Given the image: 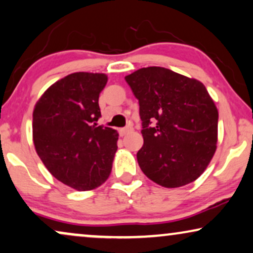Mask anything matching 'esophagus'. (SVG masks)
<instances>
[{
  "instance_id": "obj_1",
  "label": "esophagus",
  "mask_w": 253,
  "mask_h": 253,
  "mask_svg": "<svg viewBox=\"0 0 253 253\" xmlns=\"http://www.w3.org/2000/svg\"><path fill=\"white\" fill-rule=\"evenodd\" d=\"M131 131H132V127H130V126H127V127H123V129H121V130H120V134H121V136H126V133L131 132Z\"/></svg>"
}]
</instances>
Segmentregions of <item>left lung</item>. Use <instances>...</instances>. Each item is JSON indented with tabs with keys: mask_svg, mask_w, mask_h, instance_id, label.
<instances>
[{
	"mask_svg": "<svg viewBox=\"0 0 253 253\" xmlns=\"http://www.w3.org/2000/svg\"><path fill=\"white\" fill-rule=\"evenodd\" d=\"M139 101V167L151 181L179 188L205 171L216 151L219 113L205 85L161 67L126 76ZM154 122L156 126L150 127Z\"/></svg>",
	"mask_w": 253,
	"mask_h": 253,
	"instance_id": "left-lung-1",
	"label": "left lung"
}]
</instances>
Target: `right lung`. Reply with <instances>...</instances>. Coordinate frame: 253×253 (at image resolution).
Segmentation results:
<instances>
[{
	"mask_svg": "<svg viewBox=\"0 0 253 253\" xmlns=\"http://www.w3.org/2000/svg\"><path fill=\"white\" fill-rule=\"evenodd\" d=\"M107 81L105 74H70L49 86L34 106L37 154L55 178L77 191L98 188L112 171L119 133L96 123Z\"/></svg>",
	"mask_w": 253,
	"mask_h": 253,
	"instance_id": "add662e5",
	"label": "right lung"
}]
</instances>
